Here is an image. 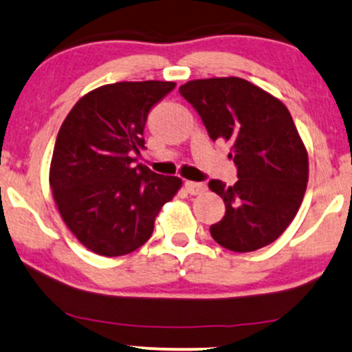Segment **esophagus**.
Returning a JSON list of instances; mask_svg holds the SVG:
<instances>
[{"label": "esophagus", "instance_id": "1", "mask_svg": "<svg viewBox=\"0 0 352 352\" xmlns=\"http://www.w3.org/2000/svg\"><path fill=\"white\" fill-rule=\"evenodd\" d=\"M184 188L190 196H197V194H202L207 190V186L204 183H194V181H186Z\"/></svg>", "mask_w": 352, "mask_h": 352}]
</instances>
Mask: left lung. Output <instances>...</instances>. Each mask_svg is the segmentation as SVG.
Masks as SVG:
<instances>
[{"instance_id":"8db88e82","label":"left lung","mask_w":352,"mask_h":352,"mask_svg":"<svg viewBox=\"0 0 352 352\" xmlns=\"http://www.w3.org/2000/svg\"><path fill=\"white\" fill-rule=\"evenodd\" d=\"M181 96L199 112L212 140L230 145L238 181L212 179L225 215L210 227L220 246L248 253L276 241L289 227L309 183V155L287 107L243 78L192 80Z\"/></svg>"}]
</instances>
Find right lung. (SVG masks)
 <instances>
[{"mask_svg":"<svg viewBox=\"0 0 352 352\" xmlns=\"http://www.w3.org/2000/svg\"><path fill=\"white\" fill-rule=\"evenodd\" d=\"M173 81H120L89 91L56 135L50 188L63 222L99 256H124L150 240L155 219L183 186L181 177L133 164L143 127Z\"/></svg>","mask_w":352,"mask_h":352,"instance_id":"right-lung-1","label":"right lung"}]
</instances>
